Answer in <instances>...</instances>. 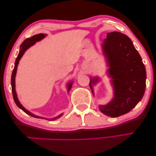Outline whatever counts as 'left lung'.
Wrapping results in <instances>:
<instances>
[{
	"instance_id": "8db88e82",
	"label": "left lung",
	"mask_w": 156,
	"mask_h": 156,
	"mask_svg": "<svg viewBox=\"0 0 156 156\" xmlns=\"http://www.w3.org/2000/svg\"><path fill=\"white\" fill-rule=\"evenodd\" d=\"M101 46L111 79L113 98L105 105H99L102 113L116 117L129 113L141 100L146 87V69L132 41L119 32H109ZM101 80L90 77L89 85L94 95L93 86Z\"/></svg>"
}]
</instances>
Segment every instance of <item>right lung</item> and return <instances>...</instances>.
Instances as JSON below:
<instances>
[{
    "label": "right lung",
    "mask_w": 156,
    "mask_h": 156,
    "mask_svg": "<svg viewBox=\"0 0 156 156\" xmlns=\"http://www.w3.org/2000/svg\"><path fill=\"white\" fill-rule=\"evenodd\" d=\"M47 34H36L32 36V37L28 38V39H25L23 42L22 43V44L20 45V50H19V53L17 56V58H16V61H15V63H14V70L12 71V79H11V85H12V94H13V98H14V100L15 101V103L17 105V106L20 108L21 110H23L25 113H27L29 115L36 117V118H41V119H48V120H55L56 119H58L61 117L63 115V113H61L60 115H58V116L53 117V118H45V117H41V116H38L32 113L31 112L28 111L25 108H24L23 106L20 103V101L19 100V98H18L16 92V84H15V77H16V71H17V68H18V65L19 63V61L20 60V58H22L23 55L25 54V51H26L27 49H29L30 47H32V45H34L38 41H40L42 39H44V38L46 37ZM73 81H70L67 83L66 85V87H67V91L68 93H69V91L70 90L71 88H72V85H73Z\"/></svg>",
    "instance_id": "obj_1"
}]
</instances>
